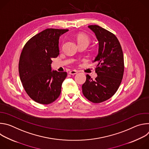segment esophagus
<instances>
[{
	"label": "esophagus",
	"instance_id": "1",
	"mask_svg": "<svg viewBox=\"0 0 149 149\" xmlns=\"http://www.w3.org/2000/svg\"><path fill=\"white\" fill-rule=\"evenodd\" d=\"M77 73H78V71H76V70H72V71H70L69 72V74L70 75H75V74H77Z\"/></svg>",
	"mask_w": 149,
	"mask_h": 149
}]
</instances>
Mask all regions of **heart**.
<instances>
[{
    "label": "heart",
    "instance_id": "heart-1",
    "mask_svg": "<svg viewBox=\"0 0 149 149\" xmlns=\"http://www.w3.org/2000/svg\"><path fill=\"white\" fill-rule=\"evenodd\" d=\"M76 38L78 42V44H87L88 45L90 43V39L89 38L84 34H78L76 36Z\"/></svg>",
    "mask_w": 149,
    "mask_h": 149
}]
</instances>
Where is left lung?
<instances>
[{
	"label": "left lung",
	"instance_id": "8db88e82",
	"mask_svg": "<svg viewBox=\"0 0 149 149\" xmlns=\"http://www.w3.org/2000/svg\"><path fill=\"white\" fill-rule=\"evenodd\" d=\"M98 41V52L93 62L97 65V77L93 79L87 75L82 85L84 95L94 103H100L110 98L117 91L124 74V58L122 48L117 37L111 32L98 25L88 26Z\"/></svg>",
	"mask_w": 149,
	"mask_h": 149
}]
</instances>
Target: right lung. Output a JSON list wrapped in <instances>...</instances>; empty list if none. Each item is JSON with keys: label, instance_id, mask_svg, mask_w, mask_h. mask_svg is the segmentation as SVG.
<instances>
[{"label": "right lung", "instance_id": "right-lung-1", "mask_svg": "<svg viewBox=\"0 0 149 149\" xmlns=\"http://www.w3.org/2000/svg\"><path fill=\"white\" fill-rule=\"evenodd\" d=\"M68 29H47L31 38L24 46L19 62L23 87L35 101L49 104L59 96L66 72L52 71V58L59 54V39Z\"/></svg>", "mask_w": 149, "mask_h": 149}]
</instances>
